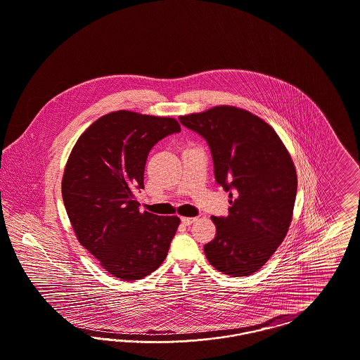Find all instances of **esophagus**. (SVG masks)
I'll return each instance as SVG.
<instances>
[{"mask_svg": "<svg viewBox=\"0 0 360 360\" xmlns=\"http://www.w3.org/2000/svg\"><path fill=\"white\" fill-rule=\"evenodd\" d=\"M194 220H195L194 217H182V219H181V221H182L184 225H190Z\"/></svg>", "mask_w": 360, "mask_h": 360, "instance_id": "obj_1", "label": "esophagus"}]
</instances>
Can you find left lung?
<instances>
[{"instance_id": "8db88e82", "label": "left lung", "mask_w": 360, "mask_h": 360, "mask_svg": "<svg viewBox=\"0 0 360 360\" xmlns=\"http://www.w3.org/2000/svg\"><path fill=\"white\" fill-rule=\"evenodd\" d=\"M210 148L216 182L229 193V214L212 217L206 259L223 274L257 273L285 239L297 194L290 154L273 127L248 110L220 105L181 116Z\"/></svg>"}]
</instances>
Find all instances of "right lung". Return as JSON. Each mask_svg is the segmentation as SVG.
<instances>
[{"label":"right lung","mask_w":360,"mask_h":360,"mask_svg":"<svg viewBox=\"0 0 360 360\" xmlns=\"http://www.w3.org/2000/svg\"><path fill=\"white\" fill-rule=\"evenodd\" d=\"M178 121L129 110L108 113L77 140L66 163L62 195L78 241L109 274L141 279L167 257L176 216L140 213L147 156Z\"/></svg>","instance_id":"add662e5"}]
</instances>
